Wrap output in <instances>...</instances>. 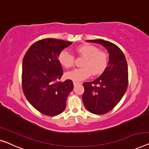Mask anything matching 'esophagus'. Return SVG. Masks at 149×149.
Returning a JSON list of instances; mask_svg holds the SVG:
<instances>
[{"instance_id":"34e87169","label":"esophagus","mask_w":149,"mask_h":149,"mask_svg":"<svg viewBox=\"0 0 149 149\" xmlns=\"http://www.w3.org/2000/svg\"><path fill=\"white\" fill-rule=\"evenodd\" d=\"M73 84H74V86H77V84H81V82H75V81H74V82H73Z\"/></svg>"}]
</instances>
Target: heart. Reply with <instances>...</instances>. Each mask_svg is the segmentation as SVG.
<instances>
[{
  "label": "heart",
  "instance_id": "heart-1",
  "mask_svg": "<svg viewBox=\"0 0 149 149\" xmlns=\"http://www.w3.org/2000/svg\"><path fill=\"white\" fill-rule=\"evenodd\" d=\"M76 51L79 55L84 57L82 67L75 68L66 73L68 79L73 81H81L87 79L91 74H102L109 64V55L106 52L100 51L97 47L91 45H81L77 47ZM58 59L64 67L69 68L73 67L74 56L67 49H64L58 54Z\"/></svg>",
  "mask_w": 149,
  "mask_h": 149
}]
</instances>
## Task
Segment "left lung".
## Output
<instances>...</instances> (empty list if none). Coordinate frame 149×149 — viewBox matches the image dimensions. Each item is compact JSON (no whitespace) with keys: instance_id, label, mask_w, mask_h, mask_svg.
Returning a JSON list of instances; mask_svg holds the SVG:
<instances>
[{"instance_id":"obj_1","label":"left lung","mask_w":149,"mask_h":149,"mask_svg":"<svg viewBox=\"0 0 149 149\" xmlns=\"http://www.w3.org/2000/svg\"><path fill=\"white\" fill-rule=\"evenodd\" d=\"M106 48L109 61L106 70L93 82H84L82 101L86 109L95 114H103L113 109L120 102L128 86V65L119 47L109 41L89 40Z\"/></svg>"}]
</instances>
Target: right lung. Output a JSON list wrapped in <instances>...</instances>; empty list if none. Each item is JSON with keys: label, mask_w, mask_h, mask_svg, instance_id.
<instances>
[{"label": "right lung", "mask_w": 149, "mask_h": 149, "mask_svg": "<svg viewBox=\"0 0 149 149\" xmlns=\"http://www.w3.org/2000/svg\"><path fill=\"white\" fill-rule=\"evenodd\" d=\"M72 42L45 38L30 47L22 61V86L28 101L45 115L63 113L74 87L71 80L58 81L63 74L58 56Z\"/></svg>", "instance_id": "right-lung-1"}]
</instances>
